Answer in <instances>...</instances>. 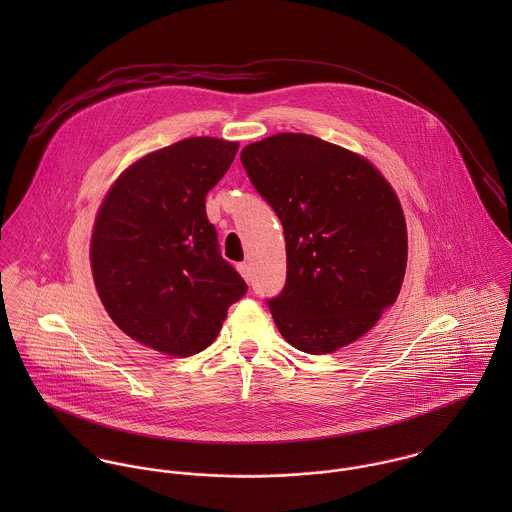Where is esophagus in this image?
<instances>
[{"label": "esophagus", "mask_w": 512, "mask_h": 512, "mask_svg": "<svg viewBox=\"0 0 512 512\" xmlns=\"http://www.w3.org/2000/svg\"><path fill=\"white\" fill-rule=\"evenodd\" d=\"M238 272H240V276H242L246 282H250L252 274H250V264H248V262H240V264H238Z\"/></svg>", "instance_id": "1"}]
</instances>
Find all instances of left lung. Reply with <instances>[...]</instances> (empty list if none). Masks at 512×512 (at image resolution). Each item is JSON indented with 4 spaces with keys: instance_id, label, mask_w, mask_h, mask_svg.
<instances>
[{
    "instance_id": "left-lung-1",
    "label": "left lung",
    "mask_w": 512,
    "mask_h": 512,
    "mask_svg": "<svg viewBox=\"0 0 512 512\" xmlns=\"http://www.w3.org/2000/svg\"><path fill=\"white\" fill-rule=\"evenodd\" d=\"M240 161L282 220L286 286L268 299L282 337L303 353H333L394 305L408 260L400 201L363 157L307 134H276Z\"/></svg>"
}]
</instances>
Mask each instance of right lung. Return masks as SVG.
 Wrapping results in <instances>:
<instances>
[{"instance_id": "1", "label": "right lung", "mask_w": 512, "mask_h": 512, "mask_svg": "<svg viewBox=\"0 0 512 512\" xmlns=\"http://www.w3.org/2000/svg\"><path fill=\"white\" fill-rule=\"evenodd\" d=\"M236 151L217 138L153 151L120 175L94 222L92 276L108 315L165 355L205 351L248 290L220 256L205 209Z\"/></svg>"}]
</instances>
